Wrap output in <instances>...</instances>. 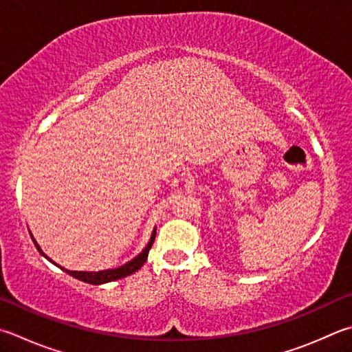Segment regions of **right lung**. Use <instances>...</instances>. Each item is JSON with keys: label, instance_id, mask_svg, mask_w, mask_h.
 I'll use <instances>...</instances> for the list:
<instances>
[{"label": "right lung", "instance_id": "obj_1", "mask_svg": "<svg viewBox=\"0 0 352 352\" xmlns=\"http://www.w3.org/2000/svg\"><path fill=\"white\" fill-rule=\"evenodd\" d=\"M32 240H34V243H35V246H36V249L38 251H40V254L41 255H44V257H46L49 261H52L50 260L46 254H44L43 251H41V248L38 246V243L35 241V239L32 237ZM154 240H155V229H154V232H152V235H151V240H149V243H148V246H146L143 251H142V254H138L135 258H132L131 261H127V263H124L123 266H120V267H115V270H106V271H98V272H86V271H69V270H65V267H61V266H58V267H61L63 271L65 272H67L69 276H72V277H75V278H78V280H81V282H86V283H91V285H101V283H107V282H113V280H118V278H123V277H127V276H131V274H133L135 271H138L140 267H142L143 265H144V261L148 260V254H149V249L152 248V245H154ZM54 263V261H52Z\"/></svg>", "mask_w": 352, "mask_h": 352}]
</instances>
